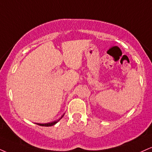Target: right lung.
I'll return each mask as SVG.
<instances>
[{
    "instance_id": "obj_1",
    "label": "right lung",
    "mask_w": 152,
    "mask_h": 152,
    "mask_svg": "<svg viewBox=\"0 0 152 152\" xmlns=\"http://www.w3.org/2000/svg\"><path fill=\"white\" fill-rule=\"evenodd\" d=\"M63 116H64V115L61 117V118H60L59 120H56V121H54V122H49V123H46V124H39V123H37V125H40V126H45V127H50V126H52V125H55L56 123H57V122H58V121H59V120H61V119L62 118H63Z\"/></svg>"
}]
</instances>
